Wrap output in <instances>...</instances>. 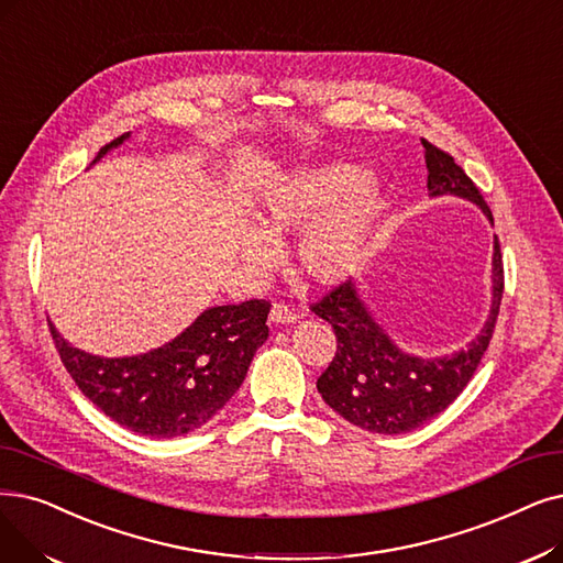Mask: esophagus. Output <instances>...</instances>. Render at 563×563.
Masks as SVG:
<instances>
[{
	"instance_id": "obj_1",
	"label": "esophagus",
	"mask_w": 563,
	"mask_h": 563,
	"mask_svg": "<svg viewBox=\"0 0 563 563\" xmlns=\"http://www.w3.org/2000/svg\"><path fill=\"white\" fill-rule=\"evenodd\" d=\"M268 317H272L274 324H295L299 320V314L285 303H274L272 314H268Z\"/></svg>"
}]
</instances>
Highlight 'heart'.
<instances>
[{"instance_id":"heart-1","label":"heart","mask_w":563,"mask_h":563,"mask_svg":"<svg viewBox=\"0 0 563 563\" xmlns=\"http://www.w3.org/2000/svg\"><path fill=\"white\" fill-rule=\"evenodd\" d=\"M377 211V188L361 167L331 161L295 169L262 192L253 207L257 232H243L241 253L266 268L276 262L272 241L303 230L295 251L299 272L317 285H335L356 268Z\"/></svg>"}]
</instances>
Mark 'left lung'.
<instances>
[{
  "mask_svg": "<svg viewBox=\"0 0 563 563\" xmlns=\"http://www.w3.org/2000/svg\"><path fill=\"white\" fill-rule=\"evenodd\" d=\"M428 165V190L434 195H457L483 209L493 221V211L483 200L476 184L451 154L432 142L421 140ZM504 291V262L499 239L495 236L493 257V308L490 317L467 350L442 358H419L405 354L382 331L373 314L358 299L352 280L335 285L310 306L333 327L338 347L329 368L317 379L324 402L352 426L400 434L417 430L444 411L474 377L478 363L490 345Z\"/></svg>",
  "mask_w": 563,
  "mask_h": 563,
  "instance_id": "1",
  "label": "left lung"
}]
</instances>
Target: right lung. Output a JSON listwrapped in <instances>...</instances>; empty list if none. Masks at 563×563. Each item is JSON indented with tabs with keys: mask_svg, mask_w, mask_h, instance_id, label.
<instances>
[{
	"mask_svg": "<svg viewBox=\"0 0 563 563\" xmlns=\"http://www.w3.org/2000/svg\"><path fill=\"white\" fill-rule=\"evenodd\" d=\"M129 133L114 137L99 161ZM272 303L251 299L205 310L167 345L124 358H101L70 347L51 327L64 368L78 388L121 428L144 437H181L205 426L236 394L268 338Z\"/></svg>",
	"mask_w": 563,
	"mask_h": 563,
	"instance_id": "add662e5",
	"label": "right lung"
}]
</instances>
